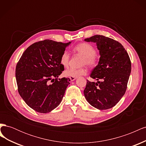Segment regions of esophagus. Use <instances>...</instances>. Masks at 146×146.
<instances>
[{
    "instance_id": "obj_1",
    "label": "esophagus",
    "mask_w": 146,
    "mask_h": 146,
    "mask_svg": "<svg viewBox=\"0 0 146 146\" xmlns=\"http://www.w3.org/2000/svg\"><path fill=\"white\" fill-rule=\"evenodd\" d=\"M77 78V77H70V81H74L76 80V79Z\"/></svg>"
}]
</instances>
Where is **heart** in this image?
I'll list each match as a JSON object with an SVG mask.
<instances>
[{"instance_id":"obj_1","label":"heart","mask_w":146,"mask_h":146,"mask_svg":"<svg viewBox=\"0 0 146 146\" xmlns=\"http://www.w3.org/2000/svg\"><path fill=\"white\" fill-rule=\"evenodd\" d=\"M73 51L83 56L82 65H87L91 68H95L98 64L99 59L96 55V50L92 44L88 42H82L76 45L73 48ZM70 56L69 52L65 50L60 56V63L63 67H68L69 62ZM88 70L86 68H81L79 69L70 68L66 70L64 74L67 77H78L86 74Z\"/></svg>"}]
</instances>
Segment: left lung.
<instances>
[{
    "label": "left lung",
    "mask_w": 146,
    "mask_h": 146,
    "mask_svg": "<svg viewBox=\"0 0 146 146\" xmlns=\"http://www.w3.org/2000/svg\"><path fill=\"white\" fill-rule=\"evenodd\" d=\"M85 41L96 43L100 57L90 75L99 81L87 80L84 95L92 107L102 110L111 108L126 91L131 72L130 57L121 44L112 38L96 35Z\"/></svg>",
    "instance_id": "1"
}]
</instances>
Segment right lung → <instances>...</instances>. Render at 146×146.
Listing matches in <instances>:
<instances>
[{"label":"right lung","instance_id":"obj_1","mask_svg":"<svg viewBox=\"0 0 146 146\" xmlns=\"http://www.w3.org/2000/svg\"><path fill=\"white\" fill-rule=\"evenodd\" d=\"M70 43L50 39L35 42L24 51L17 62V90L35 111L49 113L62 100L70 79L58 78L64 69L60 60Z\"/></svg>","mask_w":146,"mask_h":146}]
</instances>
